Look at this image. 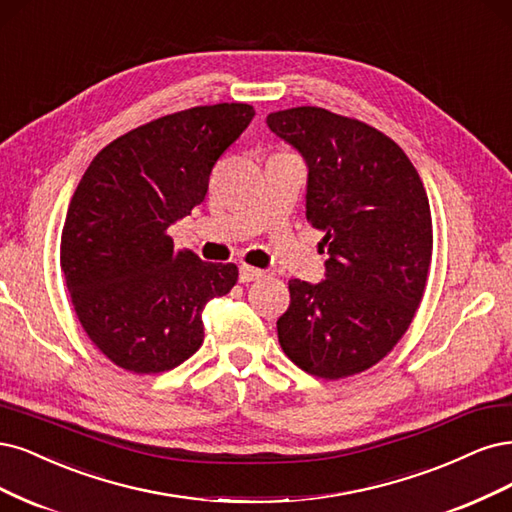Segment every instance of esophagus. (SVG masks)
Instances as JSON below:
<instances>
[{"label":"esophagus","instance_id":"obj_1","mask_svg":"<svg viewBox=\"0 0 512 512\" xmlns=\"http://www.w3.org/2000/svg\"><path fill=\"white\" fill-rule=\"evenodd\" d=\"M261 276H263V270H257L253 266H246V263H242V266L238 268L240 283H253V280H259Z\"/></svg>","mask_w":512,"mask_h":512}]
</instances>
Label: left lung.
<instances>
[{
    "mask_svg": "<svg viewBox=\"0 0 512 512\" xmlns=\"http://www.w3.org/2000/svg\"><path fill=\"white\" fill-rule=\"evenodd\" d=\"M266 123L306 163V217L327 249L325 280H289L278 342L308 374L364 372L398 344L423 298L427 193L402 148L366 123L315 106L270 112Z\"/></svg>",
    "mask_w": 512,
    "mask_h": 512,
    "instance_id": "8db88e82",
    "label": "left lung"
}]
</instances>
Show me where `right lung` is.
Masks as SVG:
<instances>
[{
	"instance_id": "1",
	"label": "right lung",
	"mask_w": 512,
	"mask_h": 512,
	"mask_svg": "<svg viewBox=\"0 0 512 512\" xmlns=\"http://www.w3.org/2000/svg\"><path fill=\"white\" fill-rule=\"evenodd\" d=\"M253 117L249 104L168 114L102 148L78 183L61 272L82 327L117 366L183 364L204 342V306L236 285L234 263L176 251L168 227L204 202L212 166Z\"/></svg>"
}]
</instances>
